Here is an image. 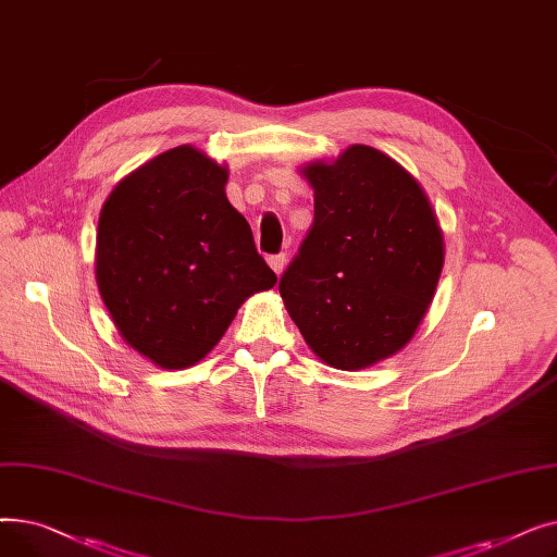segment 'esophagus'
Listing matches in <instances>:
<instances>
[{"mask_svg": "<svg viewBox=\"0 0 557 557\" xmlns=\"http://www.w3.org/2000/svg\"><path fill=\"white\" fill-rule=\"evenodd\" d=\"M269 267L280 275V273L284 271V267H286V255H284V252L271 255V257H269Z\"/></svg>", "mask_w": 557, "mask_h": 557, "instance_id": "34e87169", "label": "esophagus"}]
</instances>
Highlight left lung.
Returning <instances> with one entry per match:
<instances>
[{
    "instance_id": "1",
    "label": "left lung",
    "mask_w": 557,
    "mask_h": 557,
    "mask_svg": "<svg viewBox=\"0 0 557 557\" xmlns=\"http://www.w3.org/2000/svg\"><path fill=\"white\" fill-rule=\"evenodd\" d=\"M302 173L313 223L280 294L320 359L359 370L416 334L443 271V234L413 175L372 146Z\"/></svg>"
}]
</instances>
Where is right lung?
Segmentation results:
<instances>
[{
	"label": "right lung",
	"instance_id": "add662e5",
	"mask_svg": "<svg viewBox=\"0 0 557 557\" xmlns=\"http://www.w3.org/2000/svg\"><path fill=\"white\" fill-rule=\"evenodd\" d=\"M225 183L227 169L178 146L133 171L101 210V298L126 343L160 368L198 363L244 300L277 282Z\"/></svg>",
	"mask_w": 557,
	"mask_h": 557
}]
</instances>
